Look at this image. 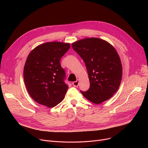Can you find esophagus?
<instances>
[{
  "instance_id": "34e87169",
  "label": "esophagus",
  "mask_w": 148,
  "mask_h": 148,
  "mask_svg": "<svg viewBox=\"0 0 148 148\" xmlns=\"http://www.w3.org/2000/svg\"><path fill=\"white\" fill-rule=\"evenodd\" d=\"M79 80H77L76 81H74V82H73V85H74V87H77L79 85Z\"/></svg>"
}]
</instances>
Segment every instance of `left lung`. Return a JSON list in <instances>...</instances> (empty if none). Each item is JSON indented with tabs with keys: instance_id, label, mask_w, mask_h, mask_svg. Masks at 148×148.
<instances>
[{
	"instance_id": "1",
	"label": "left lung",
	"mask_w": 148,
	"mask_h": 148,
	"mask_svg": "<svg viewBox=\"0 0 148 148\" xmlns=\"http://www.w3.org/2000/svg\"><path fill=\"white\" fill-rule=\"evenodd\" d=\"M72 47L84 60L90 80L88 90L80 92L96 104L112 97L122 76L121 61L116 49L106 41L95 37L75 42Z\"/></svg>"
}]
</instances>
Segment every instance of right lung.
<instances>
[{
  "label": "right lung",
  "mask_w": 148,
  "mask_h": 148,
  "mask_svg": "<svg viewBox=\"0 0 148 148\" xmlns=\"http://www.w3.org/2000/svg\"><path fill=\"white\" fill-rule=\"evenodd\" d=\"M69 44L52 42L41 44L28 55L24 68V80L31 97L37 103L53 108L63 101L68 85L60 60Z\"/></svg>",
  "instance_id": "1"
}]
</instances>
